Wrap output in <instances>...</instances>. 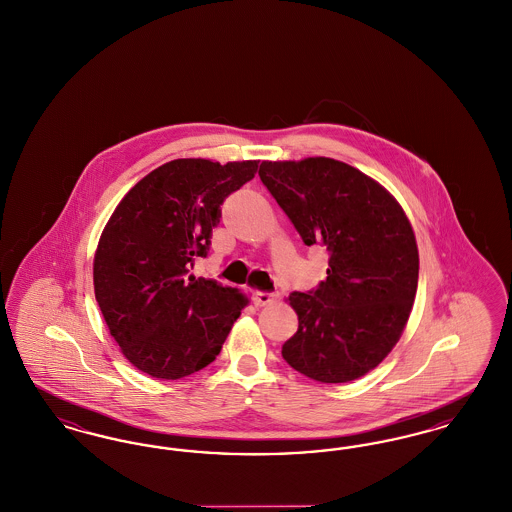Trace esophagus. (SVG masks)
<instances>
[{
    "mask_svg": "<svg viewBox=\"0 0 512 512\" xmlns=\"http://www.w3.org/2000/svg\"><path fill=\"white\" fill-rule=\"evenodd\" d=\"M274 299H276V295H274V293H268V292L253 293V303H255V305H257V307H265V305H270V303H274Z\"/></svg>",
    "mask_w": 512,
    "mask_h": 512,
    "instance_id": "1",
    "label": "esophagus"
}]
</instances>
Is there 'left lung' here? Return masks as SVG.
I'll use <instances>...</instances> for the list:
<instances>
[{"label":"left lung","instance_id":"8db88e82","mask_svg":"<svg viewBox=\"0 0 512 512\" xmlns=\"http://www.w3.org/2000/svg\"><path fill=\"white\" fill-rule=\"evenodd\" d=\"M259 176L305 245L328 251L326 280L288 297L299 326L282 357L322 384L365 376L388 357L413 309L411 222L376 180L336 159L263 161Z\"/></svg>","mask_w":512,"mask_h":512}]
</instances>
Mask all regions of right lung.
Segmentation results:
<instances>
[{
  "instance_id": "1",
  "label": "right lung",
  "mask_w": 512,
  "mask_h": 512,
  "mask_svg": "<svg viewBox=\"0 0 512 512\" xmlns=\"http://www.w3.org/2000/svg\"><path fill=\"white\" fill-rule=\"evenodd\" d=\"M257 161L176 159L122 197L94 257L101 315L122 355L153 378L178 380L211 365L247 299L188 274L207 257L220 205Z\"/></svg>"
}]
</instances>
